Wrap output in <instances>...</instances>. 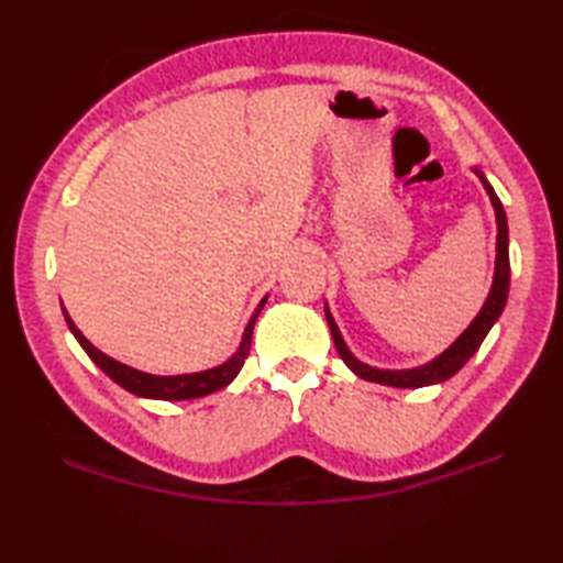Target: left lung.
<instances>
[{
	"label": "left lung",
	"instance_id": "obj_1",
	"mask_svg": "<svg viewBox=\"0 0 563 563\" xmlns=\"http://www.w3.org/2000/svg\"><path fill=\"white\" fill-rule=\"evenodd\" d=\"M476 176L482 178V184L486 188L488 198H492V206L496 212V224H498V234H496V271H494V283H492V290H488V297L484 307L479 309V314L474 317V321L470 327H466L457 341H454L450 349L442 351L433 361L426 363V365H418L411 369H379L367 365L363 361H357V357L351 353L349 345H345L341 331L336 327V321H333L331 312H329V305H324V312H327V321H329V329H331V336L333 343H336V351L341 355V361L349 365L357 377H363L367 382H377V385H387V387H399V389H416V387H428V385H438V382H445L450 379L454 373H460L464 367V363L470 361V357L479 351V345L484 343L486 333L492 331V327L498 321L500 312H504V307L508 302V288H510V258H508V220H506V210L500 206V200L496 196L494 186L488 184V178L484 176L482 169H476Z\"/></svg>",
	"mask_w": 563,
	"mask_h": 563
}]
</instances>
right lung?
Listing matches in <instances>:
<instances>
[{
	"label": "right lung",
	"instance_id": "right-lung-1",
	"mask_svg": "<svg viewBox=\"0 0 563 563\" xmlns=\"http://www.w3.org/2000/svg\"><path fill=\"white\" fill-rule=\"evenodd\" d=\"M266 300H268V295L263 297L258 307L254 309V314H251L249 324L244 329L242 343H239V349L234 351L230 361H224L218 367L200 369V373H188V375H150V373H142V369L118 363L111 355L101 353L91 341H87V336H84V333L75 327V321L69 319L65 307H63V314H65L69 331L75 333V339L79 341L81 349L87 351L91 361L97 363L103 373L115 382V385H121L123 389H128L130 394H135V397H142V399L184 401V399H198V397H208V394H212V391H220L239 375V369H242L246 355H249V349H251L254 324H256V319L261 314L263 305H266Z\"/></svg>",
	"mask_w": 563,
	"mask_h": 563
}]
</instances>
